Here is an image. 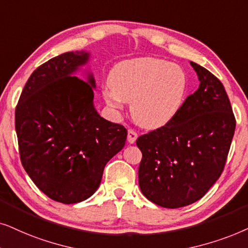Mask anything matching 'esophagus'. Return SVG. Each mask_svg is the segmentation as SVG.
Segmentation results:
<instances>
[{
  "label": "esophagus",
  "mask_w": 248,
  "mask_h": 248,
  "mask_svg": "<svg viewBox=\"0 0 248 248\" xmlns=\"http://www.w3.org/2000/svg\"><path fill=\"white\" fill-rule=\"evenodd\" d=\"M137 137H138V135H137V133L135 130H133V129H129L128 130V141H129L130 144H134L135 141H136V140H137Z\"/></svg>",
  "instance_id": "1"
}]
</instances>
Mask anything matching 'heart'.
I'll return each instance as SVG.
<instances>
[{
    "label": "heart",
    "mask_w": 248,
    "mask_h": 248,
    "mask_svg": "<svg viewBox=\"0 0 248 248\" xmlns=\"http://www.w3.org/2000/svg\"><path fill=\"white\" fill-rule=\"evenodd\" d=\"M103 96L113 108L130 103L134 120L148 129L167 126L183 107L187 76L178 64L154 58L122 61L112 69Z\"/></svg>",
    "instance_id": "obj_1"
}]
</instances>
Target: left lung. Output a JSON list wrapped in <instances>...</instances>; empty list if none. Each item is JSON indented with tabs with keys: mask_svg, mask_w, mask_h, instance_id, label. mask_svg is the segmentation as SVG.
<instances>
[{
	"mask_svg": "<svg viewBox=\"0 0 248 248\" xmlns=\"http://www.w3.org/2000/svg\"><path fill=\"white\" fill-rule=\"evenodd\" d=\"M201 81L167 126L137 138L138 180L151 202L177 209L196 202L219 179L235 134L236 119L223 85L190 62Z\"/></svg>",
	"mask_w": 248,
	"mask_h": 248,
	"instance_id": "8db88e82",
	"label": "left lung"
}]
</instances>
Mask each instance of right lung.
<instances>
[{
    "mask_svg": "<svg viewBox=\"0 0 248 248\" xmlns=\"http://www.w3.org/2000/svg\"><path fill=\"white\" fill-rule=\"evenodd\" d=\"M90 53L67 52L36 69L16 108L22 167L46 196L63 204L87 200L105 164L120 152L127 129L95 110L93 75L76 77Z\"/></svg>",
    "mask_w": 248,
    "mask_h": 248,
    "instance_id": "add662e5",
    "label": "right lung"
}]
</instances>
